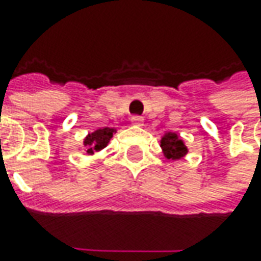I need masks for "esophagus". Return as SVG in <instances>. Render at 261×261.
Here are the masks:
<instances>
[{"instance_id":"34e87169","label":"esophagus","mask_w":261,"mask_h":261,"mask_svg":"<svg viewBox=\"0 0 261 261\" xmlns=\"http://www.w3.org/2000/svg\"><path fill=\"white\" fill-rule=\"evenodd\" d=\"M130 122L135 126H142L144 125V117L142 116H132L130 117Z\"/></svg>"}]
</instances>
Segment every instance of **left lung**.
I'll return each instance as SVG.
<instances>
[{"instance_id":"8db88e82","label":"left lung","mask_w":261,"mask_h":261,"mask_svg":"<svg viewBox=\"0 0 261 261\" xmlns=\"http://www.w3.org/2000/svg\"><path fill=\"white\" fill-rule=\"evenodd\" d=\"M161 148L167 160H180L187 154V146L185 145L183 139L174 132H167L166 135L161 138Z\"/></svg>"}]
</instances>
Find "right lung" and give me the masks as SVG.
I'll return each mask as SVG.
<instances>
[{
  "label": "right lung",
  "mask_w": 261,
  "mask_h": 261,
  "mask_svg": "<svg viewBox=\"0 0 261 261\" xmlns=\"http://www.w3.org/2000/svg\"><path fill=\"white\" fill-rule=\"evenodd\" d=\"M115 132L116 129H113V127H101V129L94 130L93 134H88L84 139L86 154L93 155L94 152L101 151L103 148H106Z\"/></svg>",
  "instance_id": "right-lung-1"
}]
</instances>
